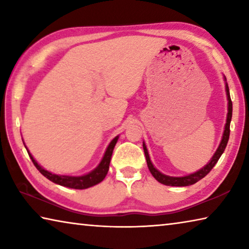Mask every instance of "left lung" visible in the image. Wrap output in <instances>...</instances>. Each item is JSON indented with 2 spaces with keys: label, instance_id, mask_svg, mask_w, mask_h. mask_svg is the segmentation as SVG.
Instances as JSON below:
<instances>
[{
  "label": "left lung",
  "instance_id": "left-lung-1",
  "mask_svg": "<svg viewBox=\"0 0 249 249\" xmlns=\"http://www.w3.org/2000/svg\"><path fill=\"white\" fill-rule=\"evenodd\" d=\"M224 81H225V91H226V96H227V116H226V123H225V127H224V132H223V136L220 145H218L217 149L214 155L212 156V158L210 159V161L206 163V165L201 168L200 170H197L193 174L183 176V177H170L167 175H163L162 172H160L158 169H156V167H154L153 162H151L148 150H147V147L145 142H142V148H144L145 151V156H146V160H147V166H148V169L150 171V174L153 175L154 178L158 181V182L165 184V185H171V187H187V185H191L195 184L197 181L201 180L202 178L209 174V172L212 170V168L216 165L217 160L220 159L222 154L224 153L225 147L227 145V142H229L230 138V124H231V112H233V104H231V100L230 96V90H229V86L226 83V78L224 77Z\"/></svg>",
  "mask_w": 249,
  "mask_h": 249
}]
</instances>
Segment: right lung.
I'll list each match as a JSON object with an SVG mask.
<instances>
[{"label": "right lung", "instance_id": "right-lung-1", "mask_svg": "<svg viewBox=\"0 0 249 249\" xmlns=\"http://www.w3.org/2000/svg\"><path fill=\"white\" fill-rule=\"evenodd\" d=\"M117 140H119V136L113 138L111 142H109L107 150H105L103 158L101 159V161L98 165V167L94 168L92 171L88 172V174L82 175V176L56 175L48 170H46L45 168L41 167L39 163L37 162L35 159H34L32 154L29 153V150L27 149V147L26 146L25 147H26L27 153L29 155V157H31L32 161L34 162V165H35V167L38 169L40 174L44 177H46L48 180L53 181V183L62 185V187H67V188H71V189H79V190H82V189H88L90 187H93V185L100 183L101 181H103L105 176L107 175L109 162H111V158H112V154H113V149H114ZM24 145H25V142H24Z\"/></svg>", "mask_w": 249, "mask_h": 249}]
</instances>
